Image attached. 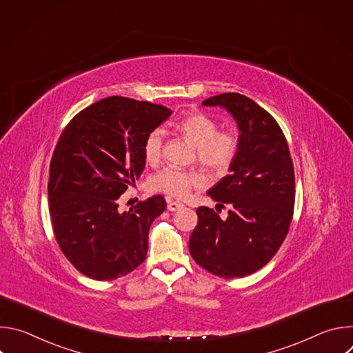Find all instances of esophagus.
I'll return each mask as SVG.
<instances>
[{
    "instance_id": "esophagus-1",
    "label": "esophagus",
    "mask_w": 353,
    "mask_h": 353,
    "mask_svg": "<svg viewBox=\"0 0 353 353\" xmlns=\"http://www.w3.org/2000/svg\"><path fill=\"white\" fill-rule=\"evenodd\" d=\"M180 208H183V204L179 203V201H170V199H168V210H169V211H177V210H180Z\"/></svg>"
}]
</instances>
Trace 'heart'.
Listing matches in <instances>:
<instances>
[{"label":"heart","instance_id":"obj_1","mask_svg":"<svg viewBox=\"0 0 353 353\" xmlns=\"http://www.w3.org/2000/svg\"><path fill=\"white\" fill-rule=\"evenodd\" d=\"M177 130L188 142L196 146L198 163L212 173H225L234 163L240 139L230 130H218V123L204 113H190L177 123ZM163 150V131H150L142 143V154L148 163H158ZM205 184L203 174L179 168H165L150 179V187L174 198H184L191 190Z\"/></svg>","mask_w":353,"mask_h":353}]
</instances>
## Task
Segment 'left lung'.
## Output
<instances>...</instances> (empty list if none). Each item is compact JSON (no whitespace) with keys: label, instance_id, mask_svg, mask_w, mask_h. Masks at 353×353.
<instances>
[{"label":"left lung","instance_id":"left-lung-1","mask_svg":"<svg viewBox=\"0 0 353 353\" xmlns=\"http://www.w3.org/2000/svg\"><path fill=\"white\" fill-rule=\"evenodd\" d=\"M203 105L222 106L234 117L240 150L232 173L208 191L219 205H230L228 218L222 219L218 210L196 208L190 254L216 276L243 278L268 264L289 232L294 208L293 163L279 124L254 100L222 93Z\"/></svg>","mask_w":353,"mask_h":353}]
</instances>
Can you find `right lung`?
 Instances as JSON below:
<instances>
[{
  "mask_svg": "<svg viewBox=\"0 0 353 353\" xmlns=\"http://www.w3.org/2000/svg\"><path fill=\"white\" fill-rule=\"evenodd\" d=\"M170 114L110 96L81 110L60 135L50 162V216L63 254L85 276L112 281L143 263L149 228L166 201L154 195L123 212L119 199L145 168L143 139Z\"/></svg>",
  "mask_w": 353,
  "mask_h": 353,
  "instance_id": "right-lung-1",
  "label": "right lung"
}]
</instances>
